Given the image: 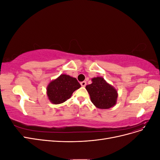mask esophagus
Segmentation results:
<instances>
[{
    "label": "esophagus",
    "mask_w": 160,
    "mask_h": 160,
    "mask_svg": "<svg viewBox=\"0 0 160 160\" xmlns=\"http://www.w3.org/2000/svg\"><path fill=\"white\" fill-rule=\"evenodd\" d=\"M86 81H82V82H81V85L82 86V87H85V85H86Z\"/></svg>",
    "instance_id": "1"
}]
</instances>
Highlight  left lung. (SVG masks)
<instances>
[{
    "mask_svg": "<svg viewBox=\"0 0 160 160\" xmlns=\"http://www.w3.org/2000/svg\"><path fill=\"white\" fill-rule=\"evenodd\" d=\"M91 81V84L85 87L91 102L99 109H109L113 107L118 100L117 89L101 77H93Z\"/></svg>",
    "mask_w": 160,
    "mask_h": 160,
    "instance_id": "obj_1",
    "label": "left lung"
}]
</instances>
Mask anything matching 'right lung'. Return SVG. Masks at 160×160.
<instances>
[{"mask_svg": "<svg viewBox=\"0 0 160 160\" xmlns=\"http://www.w3.org/2000/svg\"><path fill=\"white\" fill-rule=\"evenodd\" d=\"M81 88L76 78L61 74L52 80L47 87V98L53 104H60L69 99L72 93Z\"/></svg>", "mask_w": 160, "mask_h": 160, "instance_id": "add662e5", "label": "right lung"}]
</instances>
